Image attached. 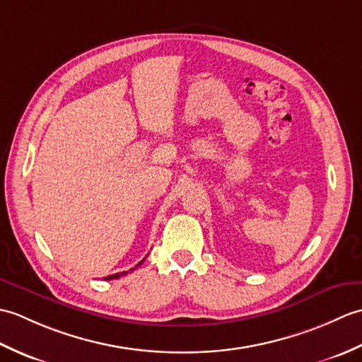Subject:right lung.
Instances as JSON below:
<instances>
[{
    "label": "right lung",
    "instance_id": "add662e5",
    "mask_svg": "<svg viewBox=\"0 0 362 362\" xmlns=\"http://www.w3.org/2000/svg\"><path fill=\"white\" fill-rule=\"evenodd\" d=\"M144 261V259H143ZM143 261H140V263H138L135 267H138L140 264H143ZM135 267H132L130 269V271H122V272H118V274H113V275H109V276H105V280H115V279H119V276H122V275H127L129 272H132V271H135Z\"/></svg>",
    "mask_w": 362,
    "mask_h": 362
}]
</instances>
